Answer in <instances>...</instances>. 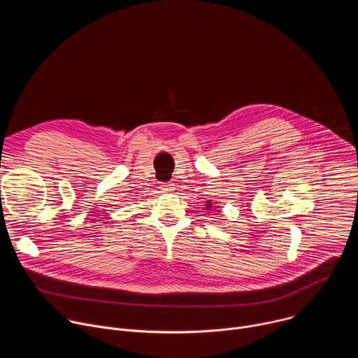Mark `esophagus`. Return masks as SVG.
Masks as SVG:
<instances>
[{"label":"esophagus","instance_id":"obj_1","mask_svg":"<svg viewBox=\"0 0 358 358\" xmlns=\"http://www.w3.org/2000/svg\"><path fill=\"white\" fill-rule=\"evenodd\" d=\"M173 185H174L173 182H163L160 188H162L164 192H171V191L174 189V187H173Z\"/></svg>","mask_w":358,"mask_h":358}]
</instances>
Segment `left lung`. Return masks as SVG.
Wrapping results in <instances>:
<instances>
[{
    "label": "left lung",
    "mask_w": 358,
    "mask_h": 358,
    "mask_svg": "<svg viewBox=\"0 0 358 358\" xmlns=\"http://www.w3.org/2000/svg\"><path fill=\"white\" fill-rule=\"evenodd\" d=\"M207 206H208V207H211V202H210V203H207Z\"/></svg>",
    "instance_id": "8db88e82"
}]
</instances>
